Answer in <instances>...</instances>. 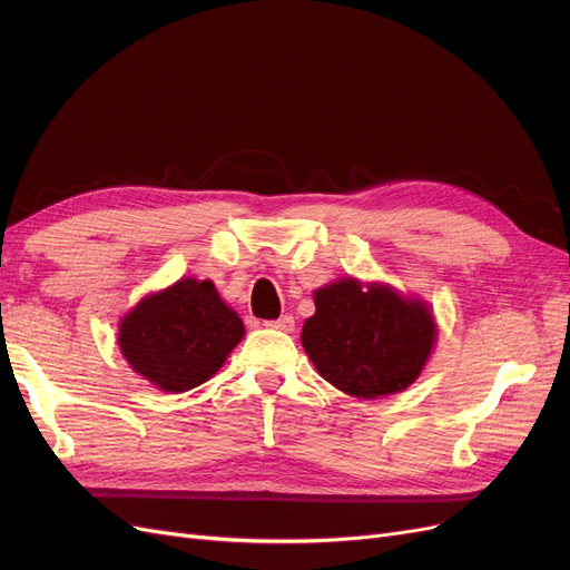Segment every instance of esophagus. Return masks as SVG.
I'll use <instances>...</instances> for the list:
<instances>
[{"instance_id": "obj_1", "label": "esophagus", "mask_w": 570, "mask_h": 570, "mask_svg": "<svg viewBox=\"0 0 570 570\" xmlns=\"http://www.w3.org/2000/svg\"><path fill=\"white\" fill-rule=\"evenodd\" d=\"M266 325L275 327V331H281V333H292V331H295V318H292L289 314H285V316L275 318V321H266Z\"/></svg>"}]
</instances>
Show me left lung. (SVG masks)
Returning <instances> with one entry per match:
<instances>
[{
  "label": "left lung",
  "mask_w": 570,
  "mask_h": 570,
  "mask_svg": "<svg viewBox=\"0 0 570 570\" xmlns=\"http://www.w3.org/2000/svg\"><path fill=\"white\" fill-rule=\"evenodd\" d=\"M314 302L302 344L327 383L358 400H377L421 375L438 335L425 302L356 278L316 289Z\"/></svg>",
  "instance_id": "left-lung-1"
}]
</instances>
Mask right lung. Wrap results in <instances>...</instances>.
Wrapping results in <instances>:
<instances>
[{
  "instance_id": "right-lung-1",
  "label": "right lung",
  "mask_w": 570,
  "mask_h": 570,
  "mask_svg": "<svg viewBox=\"0 0 570 570\" xmlns=\"http://www.w3.org/2000/svg\"><path fill=\"white\" fill-rule=\"evenodd\" d=\"M243 335V321L212 281L183 278L124 316L118 347L135 373L178 394L209 381Z\"/></svg>"
}]
</instances>
